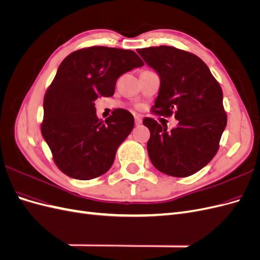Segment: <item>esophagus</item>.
Masks as SVG:
<instances>
[{
    "instance_id": "esophagus-1",
    "label": "esophagus",
    "mask_w": 260,
    "mask_h": 260,
    "mask_svg": "<svg viewBox=\"0 0 260 260\" xmlns=\"http://www.w3.org/2000/svg\"><path fill=\"white\" fill-rule=\"evenodd\" d=\"M135 120H136V124L137 125H140L141 123H142V118H141L140 116H136L135 117Z\"/></svg>"
}]
</instances>
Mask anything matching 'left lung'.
<instances>
[{
    "label": "left lung",
    "instance_id": "1",
    "mask_svg": "<svg viewBox=\"0 0 260 260\" xmlns=\"http://www.w3.org/2000/svg\"><path fill=\"white\" fill-rule=\"evenodd\" d=\"M137 52L160 79L154 113L165 117L175 114L179 121L169 131L167 125L144 118L143 124L151 132L149 159L165 175H194L214 158L226 125L221 86L205 62L192 53L166 45Z\"/></svg>",
    "mask_w": 260,
    "mask_h": 260
}]
</instances>
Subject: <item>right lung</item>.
<instances>
[{
    "instance_id": "add662e5",
    "label": "right lung",
    "mask_w": 260,
    "mask_h": 260,
    "mask_svg": "<svg viewBox=\"0 0 260 260\" xmlns=\"http://www.w3.org/2000/svg\"><path fill=\"white\" fill-rule=\"evenodd\" d=\"M143 65L136 52L106 46L78 50L60 62L44 96L41 132L66 176L90 180L112 167L135 118L118 108L105 121L99 119L94 101L113 96L118 78Z\"/></svg>"
}]
</instances>
